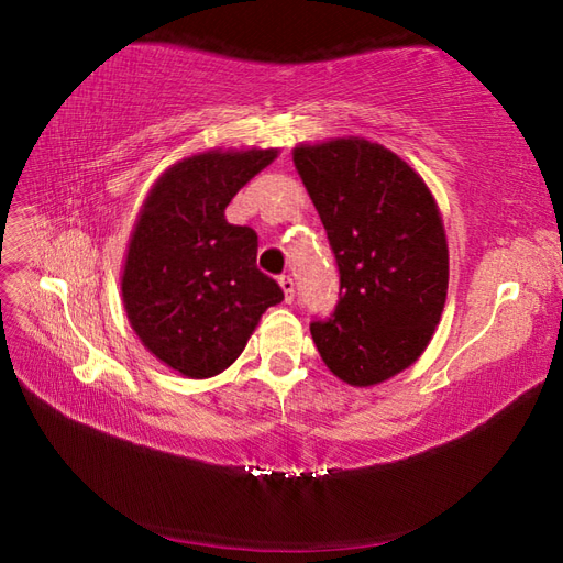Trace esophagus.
Returning a JSON list of instances; mask_svg holds the SVG:
<instances>
[{"instance_id":"esophagus-1","label":"esophagus","mask_w":563,"mask_h":563,"mask_svg":"<svg viewBox=\"0 0 563 563\" xmlns=\"http://www.w3.org/2000/svg\"><path fill=\"white\" fill-rule=\"evenodd\" d=\"M278 283H280L283 292H285V302L290 305L292 299H295V280H292L290 276H280V278H278Z\"/></svg>"}]
</instances>
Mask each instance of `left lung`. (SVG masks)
<instances>
[{
  "instance_id": "obj_1",
  "label": "left lung",
  "mask_w": 563,
  "mask_h": 563,
  "mask_svg": "<svg viewBox=\"0 0 563 563\" xmlns=\"http://www.w3.org/2000/svg\"><path fill=\"white\" fill-rule=\"evenodd\" d=\"M295 167L329 234L341 292L309 323L338 378L372 386L422 355L441 319L449 246L434 196L388 148L338 139L295 148Z\"/></svg>"
}]
</instances>
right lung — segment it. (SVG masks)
Here are the masks:
<instances>
[{
    "mask_svg": "<svg viewBox=\"0 0 563 563\" xmlns=\"http://www.w3.org/2000/svg\"><path fill=\"white\" fill-rule=\"evenodd\" d=\"M278 151H208L169 167L148 194L122 276L126 317L141 343L191 378L240 357L280 285L256 268L258 238L225 208Z\"/></svg>",
    "mask_w": 563,
    "mask_h": 563,
    "instance_id": "add662e5",
    "label": "right lung"
}]
</instances>
